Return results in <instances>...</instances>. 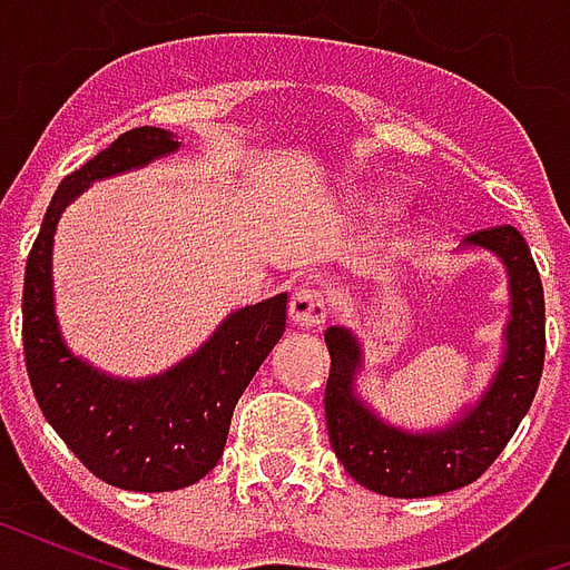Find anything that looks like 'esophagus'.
<instances>
[{"label": "esophagus", "instance_id": "obj_1", "mask_svg": "<svg viewBox=\"0 0 570 570\" xmlns=\"http://www.w3.org/2000/svg\"><path fill=\"white\" fill-rule=\"evenodd\" d=\"M326 317H330V302H326L321 289L305 286V289L293 293V298H289V323L293 326H298V330H317V326L326 323Z\"/></svg>", "mask_w": 570, "mask_h": 570}]
</instances>
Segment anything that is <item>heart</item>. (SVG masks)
Here are the masks:
<instances>
[{
    "instance_id": "obj_1",
    "label": "heart",
    "mask_w": 570,
    "mask_h": 570,
    "mask_svg": "<svg viewBox=\"0 0 570 570\" xmlns=\"http://www.w3.org/2000/svg\"><path fill=\"white\" fill-rule=\"evenodd\" d=\"M396 204H400V200H396V195H391V191H382V188L370 191V195H366V200H363L366 213H394Z\"/></svg>"
}]
</instances>
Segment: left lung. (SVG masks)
I'll return each mask as SVG.
<instances>
[{"mask_svg":"<svg viewBox=\"0 0 570 570\" xmlns=\"http://www.w3.org/2000/svg\"><path fill=\"white\" fill-rule=\"evenodd\" d=\"M491 253L507 272L510 314L498 370L485 391L442 428L409 430L391 424L357 391L366 370L363 342L347 326H330L326 428L335 458L363 489L387 498H430L464 489L491 466L525 419L543 372V286L525 237L513 225L464 237L461 253Z\"/></svg>","mask_w":570,"mask_h":570,"instance_id":"8db88e82","label":"left lung"}]
</instances>
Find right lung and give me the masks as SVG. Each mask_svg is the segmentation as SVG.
<instances>
[{
    "instance_id": "obj_1",
    "label": "right lung",
    "mask_w": 570,
    "mask_h": 570,
    "mask_svg": "<svg viewBox=\"0 0 570 570\" xmlns=\"http://www.w3.org/2000/svg\"><path fill=\"white\" fill-rule=\"evenodd\" d=\"M179 149L170 130L134 128L57 186L23 277V357L32 394L57 436L94 476L125 491H176L223 458L237 400L286 330V293L225 314L170 370L118 379L79 357L55 308L57 223L85 188Z\"/></svg>"
}]
</instances>
